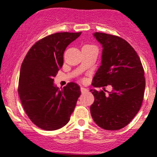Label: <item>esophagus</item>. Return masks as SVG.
<instances>
[{
    "label": "esophagus",
    "mask_w": 157,
    "mask_h": 157,
    "mask_svg": "<svg viewBox=\"0 0 157 157\" xmlns=\"http://www.w3.org/2000/svg\"><path fill=\"white\" fill-rule=\"evenodd\" d=\"M88 91V90L87 89V88H84V87H81V91H82V93H85V92H87Z\"/></svg>",
    "instance_id": "34e87169"
}]
</instances>
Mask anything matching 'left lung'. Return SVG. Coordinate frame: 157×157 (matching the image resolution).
I'll use <instances>...</instances> for the list:
<instances>
[{"instance_id": "obj_1", "label": "left lung", "mask_w": 157, "mask_h": 157, "mask_svg": "<svg viewBox=\"0 0 157 157\" xmlns=\"http://www.w3.org/2000/svg\"><path fill=\"white\" fill-rule=\"evenodd\" d=\"M103 46L101 65L92 85L103 90H91L94 101L91 114L100 128L117 131L128 124L140 108L145 90L144 70L140 59L124 39L104 33H94ZM113 91L105 93V86Z\"/></svg>"}]
</instances>
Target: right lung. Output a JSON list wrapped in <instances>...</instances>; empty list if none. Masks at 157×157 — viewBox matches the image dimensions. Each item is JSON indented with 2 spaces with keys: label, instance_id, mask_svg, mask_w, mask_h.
Masks as SVG:
<instances>
[{
  "label": "right lung",
  "instance_id": "obj_1",
  "mask_svg": "<svg viewBox=\"0 0 157 157\" xmlns=\"http://www.w3.org/2000/svg\"><path fill=\"white\" fill-rule=\"evenodd\" d=\"M81 35L56 33L38 40L26 53L20 72L18 94L31 121L45 131H55L70 120L81 94L80 87L70 82L62 90L53 85L63 65L65 49Z\"/></svg>",
  "mask_w": 157,
  "mask_h": 157
}]
</instances>
